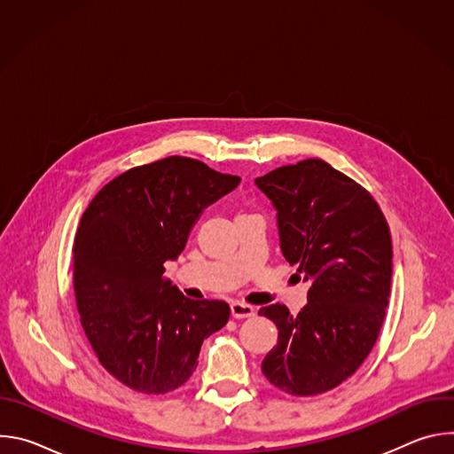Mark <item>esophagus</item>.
<instances>
[{"mask_svg":"<svg viewBox=\"0 0 454 454\" xmlns=\"http://www.w3.org/2000/svg\"><path fill=\"white\" fill-rule=\"evenodd\" d=\"M230 309H231L233 317H251V316H254V309L251 305L244 303V301H233L230 305Z\"/></svg>","mask_w":454,"mask_h":454,"instance_id":"1","label":"esophagus"}]
</instances>
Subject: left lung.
<instances>
[{
	"mask_svg": "<svg viewBox=\"0 0 454 454\" xmlns=\"http://www.w3.org/2000/svg\"><path fill=\"white\" fill-rule=\"evenodd\" d=\"M254 183L277 210L286 261L310 280L298 314L282 303L258 310L278 329L262 373L289 395L325 394L379 338L392 287L390 228L370 192L323 160L275 168Z\"/></svg>",
	"mask_w": 454,
	"mask_h": 454,
	"instance_id": "1",
	"label": "left lung"
}]
</instances>
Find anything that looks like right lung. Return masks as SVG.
Here are the masks:
<instances>
[{
	"instance_id": "add662e5",
	"label": "right lung",
	"mask_w": 454,
	"mask_h": 454,
	"mask_svg": "<svg viewBox=\"0 0 454 454\" xmlns=\"http://www.w3.org/2000/svg\"><path fill=\"white\" fill-rule=\"evenodd\" d=\"M240 183L203 161L168 156L109 181L82 214L74 286L86 338L100 364L142 394H167L198 368L203 341L230 305L190 300L163 278L207 207Z\"/></svg>"
}]
</instances>
